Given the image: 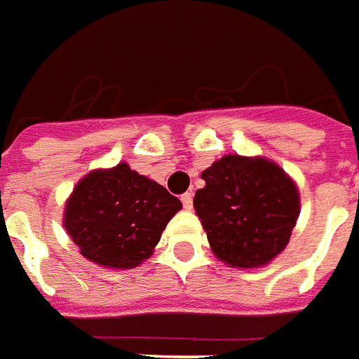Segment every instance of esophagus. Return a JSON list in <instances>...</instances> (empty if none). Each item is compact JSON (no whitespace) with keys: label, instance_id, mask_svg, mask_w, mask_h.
<instances>
[{"label":"esophagus","instance_id":"1","mask_svg":"<svg viewBox=\"0 0 359 359\" xmlns=\"http://www.w3.org/2000/svg\"><path fill=\"white\" fill-rule=\"evenodd\" d=\"M182 203H184V208L191 210L193 208V193H184V195H182Z\"/></svg>","mask_w":359,"mask_h":359}]
</instances>
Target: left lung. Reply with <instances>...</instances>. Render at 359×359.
Masks as SVG:
<instances>
[{"label": "left lung", "mask_w": 359, "mask_h": 359, "mask_svg": "<svg viewBox=\"0 0 359 359\" xmlns=\"http://www.w3.org/2000/svg\"><path fill=\"white\" fill-rule=\"evenodd\" d=\"M201 177L193 207L218 259L240 269L266 265L286 248L299 215V195L280 166L230 154Z\"/></svg>", "instance_id": "1"}]
</instances>
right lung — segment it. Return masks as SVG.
I'll return each instance as SVG.
<instances>
[{"label": "right lung", "instance_id": "add662e5", "mask_svg": "<svg viewBox=\"0 0 359 359\" xmlns=\"http://www.w3.org/2000/svg\"><path fill=\"white\" fill-rule=\"evenodd\" d=\"M182 201L127 164L83 177L65 205L63 226L81 255L108 269L143 263Z\"/></svg>", "mask_w": 359, "mask_h": 359}]
</instances>
